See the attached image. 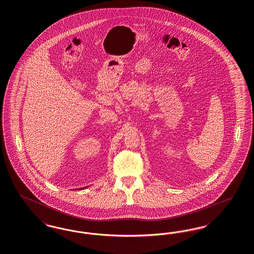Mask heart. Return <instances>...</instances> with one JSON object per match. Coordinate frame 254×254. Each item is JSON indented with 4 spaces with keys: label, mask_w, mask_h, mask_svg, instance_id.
<instances>
[{
    "label": "heart",
    "mask_w": 254,
    "mask_h": 254,
    "mask_svg": "<svg viewBox=\"0 0 254 254\" xmlns=\"http://www.w3.org/2000/svg\"><path fill=\"white\" fill-rule=\"evenodd\" d=\"M96 110V107L92 104H87L83 101H80L75 106L76 111V123L78 125H83L89 119V117Z\"/></svg>",
    "instance_id": "heart-1"
}]
</instances>
